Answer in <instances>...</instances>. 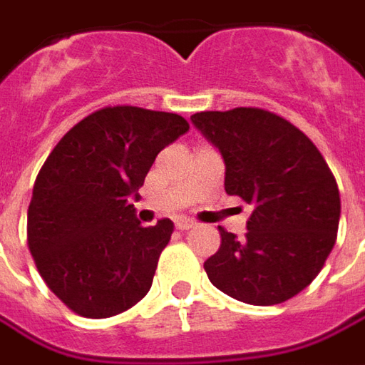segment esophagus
Instances as JSON below:
<instances>
[{
    "mask_svg": "<svg viewBox=\"0 0 365 365\" xmlns=\"http://www.w3.org/2000/svg\"><path fill=\"white\" fill-rule=\"evenodd\" d=\"M175 227L178 230H190V227H193V222H190V220H180V222H175Z\"/></svg>",
    "mask_w": 365,
    "mask_h": 365,
    "instance_id": "1",
    "label": "esophagus"
}]
</instances>
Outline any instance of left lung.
<instances>
[{"mask_svg":"<svg viewBox=\"0 0 365 365\" xmlns=\"http://www.w3.org/2000/svg\"><path fill=\"white\" fill-rule=\"evenodd\" d=\"M193 125L220 150L225 193L254 205L245 240L217 227L205 259L217 289L252 306H276L307 287L326 264L339 225V192L304 131L262 108L200 111Z\"/></svg>","mask_w":365,"mask_h":365,"instance_id":"obj_1","label":"left lung"}]
</instances>
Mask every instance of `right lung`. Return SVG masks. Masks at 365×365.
<instances>
[{
    "mask_svg": "<svg viewBox=\"0 0 365 365\" xmlns=\"http://www.w3.org/2000/svg\"><path fill=\"white\" fill-rule=\"evenodd\" d=\"M190 130L178 113L108 106L78 121L37 173L27 245L47 287L83 318L121 314L150 292L172 220L143 227L130 202L155 155Z\"/></svg>",
    "mask_w": 365,
    "mask_h": 365,
    "instance_id": "add662e5",
    "label": "right lung"
}]
</instances>
